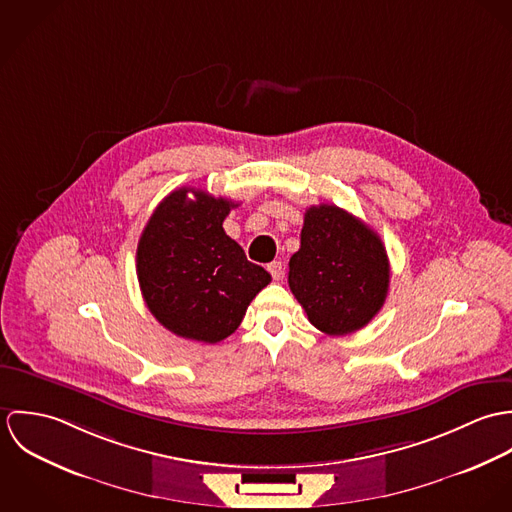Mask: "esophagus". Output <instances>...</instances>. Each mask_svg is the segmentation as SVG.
<instances>
[{
	"instance_id": "obj_1",
	"label": "esophagus",
	"mask_w": 512,
	"mask_h": 512,
	"mask_svg": "<svg viewBox=\"0 0 512 512\" xmlns=\"http://www.w3.org/2000/svg\"><path fill=\"white\" fill-rule=\"evenodd\" d=\"M268 272H270L272 278L278 282V280L284 278V264H282L280 260H274V262L268 264Z\"/></svg>"
}]
</instances>
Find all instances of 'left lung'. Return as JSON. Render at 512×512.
<instances>
[{
  "label": "left lung",
  "instance_id": "obj_1",
  "mask_svg": "<svg viewBox=\"0 0 512 512\" xmlns=\"http://www.w3.org/2000/svg\"><path fill=\"white\" fill-rule=\"evenodd\" d=\"M288 284L311 325L327 335L363 329L384 305L390 264L380 236L335 205L309 207Z\"/></svg>",
  "mask_w": 512,
  "mask_h": 512
}]
</instances>
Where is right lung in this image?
<instances>
[{
    "mask_svg": "<svg viewBox=\"0 0 512 512\" xmlns=\"http://www.w3.org/2000/svg\"><path fill=\"white\" fill-rule=\"evenodd\" d=\"M234 207L224 197L181 187L157 205L140 236L136 268L147 309L183 339L211 345L226 339L272 282L224 232Z\"/></svg>",
    "mask_w": 512,
    "mask_h": 512,
    "instance_id": "1",
    "label": "right lung"
}]
</instances>
